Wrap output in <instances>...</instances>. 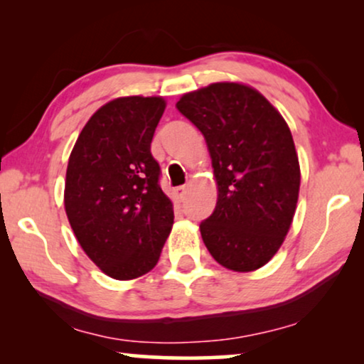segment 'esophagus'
Instances as JSON below:
<instances>
[{
    "mask_svg": "<svg viewBox=\"0 0 364 364\" xmlns=\"http://www.w3.org/2000/svg\"><path fill=\"white\" fill-rule=\"evenodd\" d=\"M173 193H176V197L178 198V200H182V198L186 197V193H187V187L186 186L176 187V188H173Z\"/></svg>",
    "mask_w": 364,
    "mask_h": 364,
    "instance_id": "34e87169",
    "label": "esophagus"
}]
</instances>
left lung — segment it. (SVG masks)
Instances as JSON below:
<instances>
[{
	"label": "left lung",
	"mask_w": 364,
	"mask_h": 364,
	"mask_svg": "<svg viewBox=\"0 0 364 364\" xmlns=\"http://www.w3.org/2000/svg\"><path fill=\"white\" fill-rule=\"evenodd\" d=\"M177 109L205 137L218 187L202 240L222 267L253 272L290 230L300 164L282 114L245 84L215 82L183 94Z\"/></svg>",
	"instance_id": "obj_1"
}]
</instances>
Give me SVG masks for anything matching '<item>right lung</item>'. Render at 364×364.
Returning <instances> with one entry per match:
<instances>
[{"mask_svg":"<svg viewBox=\"0 0 364 364\" xmlns=\"http://www.w3.org/2000/svg\"><path fill=\"white\" fill-rule=\"evenodd\" d=\"M162 97L129 96L104 104L79 134L69 157L64 207L79 245L116 280L157 265L173 223L151 142Z\"/></svg>","mask_w":364,"mask_h":364,"instance_id":"right-lung-1","label":"right lung"}]
</instances>
